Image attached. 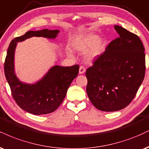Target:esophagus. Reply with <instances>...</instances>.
<instances>
[{
	"mask_svg": "<svg viewBox=\"0 0 149 149\" xmlns=\"http://www.w3.org/2000/svg\"><path fill=\"white\" fill-rule=\"evenodd\" d=\"M86 69L84 67H82V66H80V68H79V73L80 74H82V73H84L85 72Z\"/></svg>",
	"mask_w": 149,
	"mask_h": 149,
	"instance_id": "esophagus-1",
	"label": "esophagus"
}]
</instances>
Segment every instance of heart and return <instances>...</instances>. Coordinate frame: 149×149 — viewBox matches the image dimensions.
I'll return each instance as SVG.
<instances>
[{
	"label": "heart",
	"instance_id": "b5f03b06",
	"mask_svg": "<svg viewBox=\"0 0 149 149\" xmlns=\"http://www.w3.org/2000/svg\"><path fill=\"white\" fill-rule=\"evenodd\" d=\"M104 42L98 39L97 35L87 34L78 38L73 44V49L80 53H85V60L88 62H92L101 55L103 49ZM69 54V53H68Z\"/></svg>",
	"mask_w": 149,
	"mask_h": 149
}]
</instances>
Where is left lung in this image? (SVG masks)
Wrapping results in <instances>:
<instances>
[{"mask_svg": "<svg viewBox=\"0 0 149 149\" xmlns=\"http://www.w3.org/2000/svg\"><path fill=\"white\" fill-rule=\"evenodd\" d=\"M119 37L87 69V94L98 110L114 112L128 106L145 76V53L137 35L114 26Z\"/></svg>", "mask_w": 149, "mask_h": 149, "instance_id": "1", "label": "left lung"}]
</instances>
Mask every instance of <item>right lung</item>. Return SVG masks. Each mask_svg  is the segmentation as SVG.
Returning a JSON list of instances; mask_svg holds the SVG:
<instances>
[{
  "mask_svg": "<svg viewBox=\"0 0 149 149\" xmlns=\"http://www.w3.org/2000/svg\"><path fill=\"white\" fill-rule=\"evenodd\" d=\"M59 33V30L48 29L28 31L14 39L8 47L4 64L5 78L14 101L21 109L30 114L41 115L56 110L65 98L73 80L78 76L79 66H53L35 83L23 82L17 78L14 71V53L17 43L33 37L55 39Z\"/></svg>",
  "mask_w": 149,
  "mask_h": 149,
  "instance_id": "right-lung-1",
  "label": "right lung"
}]
</instances>
